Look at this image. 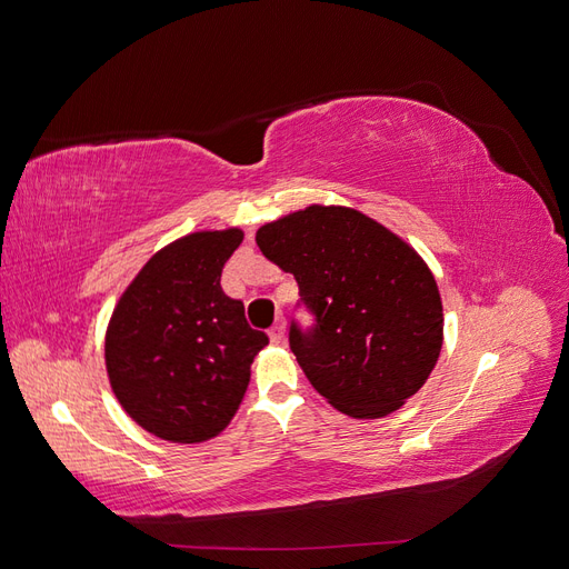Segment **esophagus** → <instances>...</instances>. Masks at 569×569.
<instances>
[{"label":"esophagus","instance_id":"obj_1","mask_svg":"<svg viewBox=\"0 0 569 569\" xmlns=\"http://www.w3.org/2000/svg\"><path fill=\"white\" fill-rule=\"evenodd\" d=\"M284 332H287V325H284V320L282 318H278L274 320V325L270 327V341L272 343H282L284 341Z\"/></svg>","mask_w":569,"mask_h":569}]
</instances>
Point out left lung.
Masks as SVG:
<instances>
[{"label": "left lung", "mask_w": 569, "mask_h": 569, "mask_svg": "<svg viewBox=\"0 0 569 569\" xmlns=\"http://www.w3.org/2000/svg\"><path fill=\"white\" fill-rule=\"evenodd\" d=\"M268 261L295 274L313 322L289 325L308 382L351 418L401 408L435 370L441 297L427 263L380 222L341 206H308L256 232Z\"/></svg>", "instance_id": "left-lung-1"}]
</instances>
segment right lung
<instances>
[{"label":"right lung","mask_w":569,"mask_h":569,"mask_svg":"<svg viewBox=\"0 0 569 569\" xmlns=\"http://www.w3.org/2000/svg\"><path fill=\"white\" fill-rule=\"evenodd\" d=\"M242 230L194 232L149 258L107 332L111 389L147 432L197 443L228 427L268 337L220 287Z\"/></svg>","instance_id":"1"}]
</instances>
